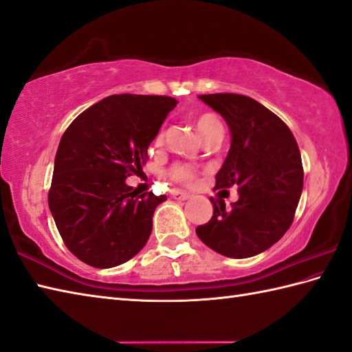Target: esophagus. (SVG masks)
I'll list each match as a JSON object with an SVG mask.
<instances>
[{
    "label": "esophagus",
    "mask_w": 352,
    "mask_h": 352,
    "mask_svg": "<svg viewBox=\"0 0 352 352\" xmlns=\"http://www.w3.org/2000/svg\"><path fill=\"white\" fill-rule=\"evenodd\" d=\"M170 198H174V199H180V201H184V199H189V198H190V195L188 194V192H183V190H178V189H175V190H172V192H170Z\"/></svg>",
    "instance_id": "esophagus-1"
}]
</instances>
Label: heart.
Wrapping results in <instances>:
<instances>
[{
	"instance_id": "1",
	"label": "heart",
	"mask_w": 352,
	"mask_h": 352,
	"mask_svg": "<svg viewBox=\"0 0 352 352\" xmlns=\"http://www.w3.org/2000/svg\"><path fill=\"white\" fill-rule=\"evenodd\" d=\"M197 129H198V133L201 134L203 139H206V137L210 135L212 133H217V131H223V125H221V122H219L217 116H213L210 113H206V114L199 116L197 119ZM162 140H163V133H158L157 143H160ZM170 177L177 182L189 184V183L194 182L195 170L192 169L190 166H186V164H175V166L170 169Z\"/></svg>"
}]
</instances>
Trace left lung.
Returning <instances> with one entry per match:
<instances>
[{
	"instance_id": "8db88e82",
	"label": "left lung",
	"mask_w": 352,
	"mask_h": 352,
	"mask_svg": "<svg viewBox=\"0 0 352 352\" xmlns=\"http://www.w3.org/2000/svg\"><path fill=\"white\" fill-rule=\"evenodd\" d=\"M223 116L230 149L215 175V189L238 186V201L213 204L209 223L197 227L203 243L227 258H250L290 229L304 188V168L294 137L279 117L252 98L233 93L198 96Z\"/></svg>"
}]
</instances>
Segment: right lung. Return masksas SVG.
I'll use <instances>...</instances> for the list:
<instances>
[{
    "label": "right lung",
    "instance_id": "right-lung-1",
    "mask_svg": "<svg viewBox=\"0 0 352 352\" xmlns=\"http://www.w3.org/2000/svg\"><path fill=\"white\" fill-rule=\"evenodd\" d=\"M177 100L114 94L72 122L54 157L48 208L76 258L96 268L126 263L148 243L155 208L166 197L126 184Z\"/></svg>",
    "mask_w": 352,
    "mask_h": 352
}]
</instances>
